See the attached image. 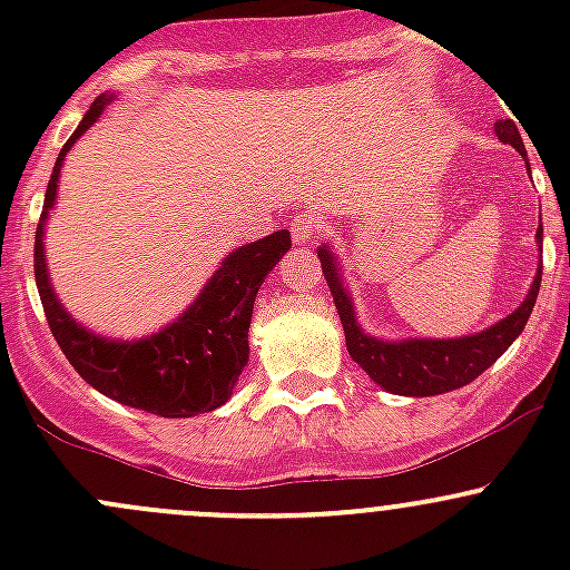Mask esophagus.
Segmentation results:
<instances>
[{
	"label": "esophagus",
	"instance_id": "obj_1",
	"mask_svg": "<svg viewBox=\"0 0 570 570\" xmlns=\"http://www.w3.org/2000/svg\"><path fill=\"white\" fill-rule=\"evenodd\" d=\"M320 232H322V223L314 220L312 215H301L295 217V223H292V239H295V245L312 243Z\"/></svg>",
	"mask_w": 570,
	"mask_h": 570
}]
</instances>
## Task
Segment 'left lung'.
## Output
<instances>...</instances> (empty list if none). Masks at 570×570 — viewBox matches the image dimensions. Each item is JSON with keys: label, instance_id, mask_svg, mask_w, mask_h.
Segmentation results:
<instances>
[{"label": "left lung", "instance_id": "obj_1", "mask_svg": "<svg viewBox=\"0 0 570 570\" xmlns=\"http://www.w3.org/2000/svg\"><path fill=\"white\" fill-rule=\"evenodd\" d=\"M497 137L502 142H510L521 157H527L524 140L519 135V126L513 120H502L497 124ZM538 245L543 248V226L538 228ZM322 273H325L327 286H331L333 303L342 317L344 338H347V353L353 355L355 364L386 392L402 396H433L444 392H455L465 386L474 377H480L510 344L515 342L521 331H524L527 320H530L534 301H538L540 289V273L534 275L530 295L527 301L515 308L510 317L497 322L488 331L476 333V336L463 338H411V342H381L372 338L355 325L353 303H350L347 292L342 289L338 281L336 264H333V253L320 248Z\"/></svg>", "mask_w": 570, "mask_h": 570}]
</instances>
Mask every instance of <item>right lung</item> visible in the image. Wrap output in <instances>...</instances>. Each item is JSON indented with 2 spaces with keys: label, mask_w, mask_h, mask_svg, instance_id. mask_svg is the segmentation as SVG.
<instances>
[{
  "label": "right lung",
  "mask_w": 570,
  "mask_h": 570,
  "mask_svg": "<svg viewBox=\"0 0 570 570\" xmlns=\"http://www.w3.org/2000/svg\"><path fill=\"white\" fill-rule=\"evenodd\" d=\"M107 101L99 99L85 112L57 157L46 187V209L36 232V284L46 322L73 370L101 394L157 413L165 419L195 416L220 407L248 364V327L253 301L278 258L292 248L286 228L237 248L220 264L198 301L170 327L142 342H109L79 327L57 303L43 262V220L57 195V176L68 148L96 124Z\"/></svg>",
  "instance_id": "right-lung-1"
}]
</instances>
